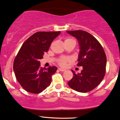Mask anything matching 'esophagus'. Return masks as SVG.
I'll list each match as a JSON object with an SVG mask.
<instances>
[{"label": "esophagus", "instance_id": "obj_1", "mask_svg": "<svg viewBox=\"0 0 120 120\" xmlns=\"http://www.w3.org/2000/svg\"><path fill=\"white\" fill-rule=\"evenodd\" d=\"M59 70L60 71H62V72H64V71H65V70H64V69H62V68H59Z\"/></svg>", "mask_w": 120, "mask_h": 120}]
</instances>
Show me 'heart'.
Returning a JSON list of instances; mask_svg holds the SVG:
<instances>
[{"label": "heart", "instance_id": "obj_1", "mask_svg": "<svg viewBox=\"0 0 120 120\" xmlns=\"http://www.w3.org/2000/svg\"><path fill=\"white\" fill-rule=\"evenodd\" d=\"M70 40H74L72 39H70L68 38L65 40V41H70ZM72 61V58L70 57H61V58H60L58 61L59 65L61 67H65L67 64L68 63L71 62Z\"/></svg>", "mask_w": 120, "mask_h": 120}]
</instances>
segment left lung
Returning <instances> with one entry per match:
<instances>
[{"instance_id":"obj_1","label":"left lung","mask_w":120,"mask_h":120,"mask_svg":"<svg viewBox=\"0 0 120 120\" xmlns=\"http://www.w3.org/2000/svg\"><path fill=\"white\" fill-rule=\"evenodd\" d=\"M75 37L79 45L78 66H82L80 73L75 74L68 82L73 90L80 93H87L95 89L105 75L106 56L102 46L95 37L83 30L67 31Z\"/></svg>"}]
</instances>
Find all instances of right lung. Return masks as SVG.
Returning a JSON list of instances; mask_svg holds the SVG:
<instances>
[{
	"mask_svg": "<svg viewBox=\"0 0 120 120\" xmlns=\"http://www.w3.org/2000/svg\"><path fill=\"white\" fill-rule=\"evenodd\" d=\"M60 31H40L33 34L21 46L15 58L13 69L17 79L27 91L40 93L50 84L55 66L41 67L40 59L47 52L53 40Z\"/></svg>",
	"mask_w": 120,
	"mask_h": 120,
	"instance_id": "add662e5",
	"label": "right lung"
}]
</instances>
